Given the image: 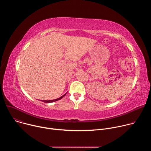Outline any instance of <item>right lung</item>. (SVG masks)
<instances>
[{
  "mask_svg": "<svg viewBox=\"0 0 151 151\" xmlns=\"http://www.w3.org/2000/svg\"><path fill=\"white\" fill-rule=\"evenodd\" d=\"M66 93L65 94H64L63 96H61L60 97H59V98L57 99H54V100H43L42 101H43V102H45V103H52V102H54V101H57V100H59L61 99H62L63 97L65 96V95L66 94Z\"/></svg>",
  "mask_w": 151,
  "mask_h": 151,
  "instance_id": "obj_1",
  "label": "right lung"
}]
</instances>
